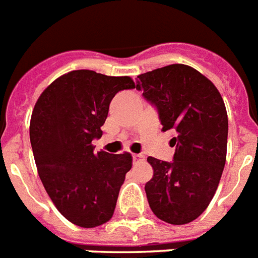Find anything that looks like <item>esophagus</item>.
I'll return each mask as SVG.
<instances>
[{"label": "esophagus", "mask_w": 258, "mask_h": 258, "mask_svg": "<svg viewBox=\"0 0 258 258\" xmlns=\"http://www.w3.org/2000/svg\"><path fill=\"white\" fill-rule=\"evenodd\" d=\"M143 159H145V158H143V155H139V154H133L134 163H137V162H142Z\"/></svg>", "instance_id": "esophagus-1"}]
</instances>
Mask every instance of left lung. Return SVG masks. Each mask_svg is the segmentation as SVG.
Returning <instances> with one entry per match:
<instances>
[{
	"label": "left lung",
	"instance_id": "left-lung-1",
	"mask_svg": "<svg viewBox=\"0 0 258 258\" xmlns=\"http://www.w3.org/2000/svg\"><path fill=\"white\" fill-rule=\"evenodd\" d=\"M137 89L155 105L162 131H172L174 161L149 157L153 178L145 190L153 213L167 224L184 225L206 210L224 171L228 113L208 78L184 64L138 76Z\"/></svg>",
	"mask_w": 258,
	"mask_h": 258
}]
</instances>
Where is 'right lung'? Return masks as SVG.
Returning a JSON list of instances; mask_svg holds the SVG:
<instances>
[{
  "label": "right lung",
  "mask_w": 258,
  "mask_h": 258,
  "mask_svg": "<svg viewBox=\"0 0 258 258\" xmlns=\"http://www.w3.org/2000/svg\"><path fill=\"white\" fill-rule=\"evenodd\" d=\"M135 88L128 76L79 70L44 89L30 117V145L38 175L57 210L72 224L95 228L111 220L131 154L93 153V139L119 91Z\"/></svg>",
  "instance_id": "right-lung-1"
}]
</instances>
